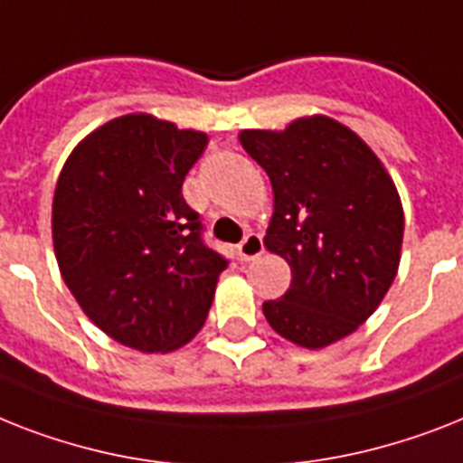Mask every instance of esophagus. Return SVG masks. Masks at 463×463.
<instances>
[{
	"instance_id": "1",
	"label": "esophagus",
	"mask_w": 463,
	"mask_h": 463,
	"mask_svg": "<svg viewBox=\"0 0 463 463\" xmlns=\"http://www.w3.org/2000/svg\"><path fill=\"white\" fill-rule=\"evenodd\" d=\"M264 254V242H261V235L257 232H247L242 242L238 244V257L240 261H254L257 257Z\"/></svg>"
}]
</instances>
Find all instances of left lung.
Returning a JSON list of instances; mask_svg holds the SVG:
<instances>
[{
    "instance_id": "obj_1",
    "label": "left lung",
    "mask_w": 463,
    "mask_h": 463,
    "mask_svg": "<svg viewBox=\"0 0 463 463\" xmlns=\"http://www.w3.org/2000/svg\"><path fill=\"white\" fill-rule=\"evenodd\" d=\"M240 145L273 187L266 250L292 270L288 292L264 302L266 321L307 349L352 335L400 269L404 212L390 173L354 130L321 114L242 130Z\"/></svg>"
}]
</instances>
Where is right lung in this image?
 Returning <instances> with one entry per match:
<instances>
[{"mask_svg": "<svg viewBox=\"0 0 463 463\" xmlns=\"http://www.w3.org/2000/svg\"><path fill=\"white\" fill-rule=\"evenodd\" d=\"M206 142L152 114L118 116L78 142L56 180L52 240L63 283L97 328L137 352L193 340L228 266L183 199Z\"/></svg>", "mask_w": 463, "mask_h": 463, "instance_id": "add662e5", "label": "right lung"}]
</instances>
